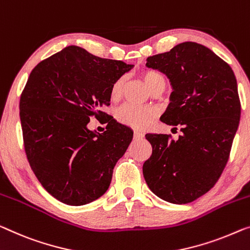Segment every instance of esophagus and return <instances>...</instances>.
<instances>
[{
  "instance_id": "esophagus-1",
  "label": "esophagus",
  "mask_w": 250,
  "mask_h": 250,
  "mask_svg": "<svg viewBox=\"0 0 250 250\" xmlns=\"http://www.w3.org/2000/svg\"><path fill=\"white\" fill-rule=\"evenodd\" d=\"M144 137H145V135H144L143 132H139V131H135V132H133V138H135L136 140L143 139Z\"/></svg>"
}]
</instances>
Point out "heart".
Returning <instances> with one entry per match:
<instances>
[{
  "label": "heart",
  "instance_id": "b5f03b06",
  "mask_svg": "<svg viewBox=\"0 0 250 250\" xmlns=\"http://www.w3.org/2000/svg\"><path fill=\"white\" fill-rule=\"evenodd\" d=\"M143 76L145 82H146L147 86L151 92L157 87L162 86V85L165 86V77H164L161 73L155 72V70H145ZM125 81V77H120L113 83L110 91V96L112 101H118V100L122 96ZM155 115V110L151 109V107L139 106L129 103L124 104V105L119 107L117 112H115V117H117L118 121H120L121 124L138 130L146 128V126L150 124L152 119H154Z\"/></svg>",
  "mask_w": 250,
  "mask_h": 250
}]
</instances>
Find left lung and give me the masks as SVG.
Here are the masks:
<instances>
[{
	"label": "left lung",
	"mask_w": 250,
	"mask_h": 250,
	"mask_svg": "<svg viewBox=\"0 0 250 250\" xmlns=\"http://www.w3.org/2000/svg\"><path fill=\"white\" fill-rule=\"evenodd\" d=\"M146 66L169 80L173 92L161 120L183 135H146L152 154L143 166L145 181L167 202L189 203L213 188L229 159L241 111L236 76L213 51L192 42L150 56Z\"/></svg>",
	"instance_id": "obj_1"
}]
</instances>
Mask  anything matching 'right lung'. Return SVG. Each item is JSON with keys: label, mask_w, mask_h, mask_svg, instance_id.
Segmentation results:
<instances>
[{"label": "right lung", "mask_w": 250, "mask_h": 250, "mask_svg": "<svg viewBox=\"0 0 250 250\" xmlns=\"http://www.w3.org/2000/svg\"><path fill=\"white\" fill-rule=\"evenodd\" d=\"M132 67L68 46L30 73L20 98L25 154L40 184L61 202L84 206L109 188L133 132L101 109ZM89 116L105 117L106 131L89 130Z\"/></svg>", "instance_id": "1"}]
</instances>
